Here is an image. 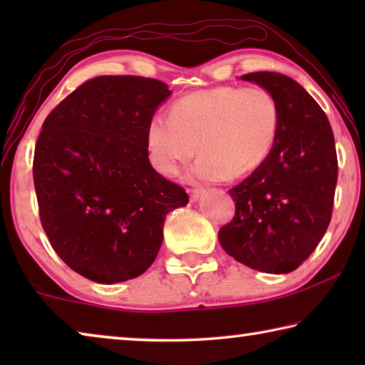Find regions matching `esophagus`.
<instances>
[{"mask_svg": "<svg viewBox=\"0 0 365 365\" xmlns=\"http://www.w3.org/2000/svg\"><path fill=\"white\" fill-rule=\"evenodd\" d=\"M202 191H205L202 188H190V190H188L190 200H191V201H196L197 197H200V196L202 195Z\"/></svg>", "mask_w": 365, "mask_h": 365, "instance_id": "esophagus-1", "label": "esophagus"}]
</instances>
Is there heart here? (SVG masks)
Segmentation results:
<instances>
[{"instance_id":"b5f03b06","label":"heart","mask_w":365,"mask_h":365,"mask_svg":"<svg viewBox=\"0 0 365 365\" xmlns=\"http://www.w3.org/2000/svg\"><path fill=\"white\" fill-rule=\"evenodd\" d=\"M280 106L262 86H214L178 98L169 115L153 114L146 125L151 164L160 174L177 175L183 164L201 158L197 180L215 182L256 170L275 145Z\"/></svg>"}]
</instances>
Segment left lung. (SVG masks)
Returning <instances> with one entry per match:
<instances>
[{
    "label": "left lung",
    "mask_w": 365,
    "mask_h": 365,
    "mask_svg": "<svg viewBox=\"0 0 365 365\" xmlns=\"http://www.w3.org/2000/svg\"><path fill=\"white\" fill-rule=\"evenodd\" d=\"M274 93L280 127L267 159L228 190L235 215L219 230L227 255L265 274H288L317 248L330 224L338 159L335 138L317 101L283 73L242 77Z\"/></svg>",
    "instance_id": "left-lung-1"
}]
</instances>
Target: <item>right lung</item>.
<instances>
[{
    "instance_id": "add662e5",
    "label": "right lung",
    "mask_w": 365,
    "mask_h": 365,
    "mask_svg": "<svg viewBox=\"0 0 365 365\" xmlns=\"http://www.w3.org/2000/svg\"><path fill=\"white\" fill-rule=\"evenodd\" d=\"M172 91L156 78L100 76L43 122L34 183L53 250L85 279L119 283L150 267L164 220L188 205L183 187L153 169L146 125Z\"/></svg>"
}]
</instances>
